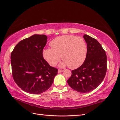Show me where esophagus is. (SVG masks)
I'll return each mask as SVG.
<instances>
[{"mask_svg": "<svg viewBox=\"0 0 120 120\" xmlns=\"http://www.w3.org/2000/svg\"><path fill=\"white\" fill-rule=\"evenodd\" d=\"M64 71L63 70H58V72L59 73H60V72H63Z\"/></svg>", "mask_w": 120, "mask_h": 120, "instance_id": "esophagus-1", "label": "esophagus"}]
</instances>
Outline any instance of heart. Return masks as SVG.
Wrapping results in <instances>:
<instances>
[{"instance_id":"b5f03b06","label":"heart","mask_w":120,"mask_h":120,"mask_svg":"<svg viewBox=\"0 0 120 120\" xmlns=\"http://www.w3.org/2000/svg\"><path fill=\"white\" fill-rule=\"evenodd\" d=\"M52 48L43 50L44 59L52 66H55L60 59V66L76 68L83 63L86 56L88 48L85 40L74 35H64L53 39L50 43Z\"/></svg>"}]
</instances>
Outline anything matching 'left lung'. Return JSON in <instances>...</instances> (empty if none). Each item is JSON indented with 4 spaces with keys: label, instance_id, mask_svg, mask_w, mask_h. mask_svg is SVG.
Instances as JSON below:
<instances>
[{
    "label": "left lung",
    "instance_id": "left-lung-1",
    "mask_svg": "<svg viewBox=\"0 0 120 120\" xmlns=\"http://www.w3.org/2000/svg\"><path fill=\"white\" fill-rule=\"evenodd\" d=\"M88 52L81 66L71 71L68 83L79 93H86L95 90L102 82L107 71L106 52L97 40L90 36L83 35Z\"/></svg>",
    "mask_w": 120,
    "mask_h": 120
}]
</instances>
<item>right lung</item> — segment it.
I'll list each match as a JSON object with an SVG mask.
<instances>
[{
	"mask_svg": "<svg viewBox=\"0 0 120 120\" xmlns=\"http://www.w3.org/2000/svg\"><path fill=\"white\" fill-rule=\"evenodd\" d=\"M48 37L34 34L19 41L11 53L14 82L24 92L40 94L48 90L57 74V69L43 59V49Z\"/></svg>",
	"mask_w": 120,
	"mask_h": 120,
	"instance_id": "obj_1",
	"label": "right lung"
}]
</instances>
